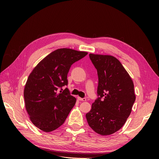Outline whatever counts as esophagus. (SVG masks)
<instances>
[{
  "mask_svg": "<svg viewBox=\"0 0 159 159\" xmlns=\"http://www.w3.org/2000/svg\"><path fill=\"white\" fill-rule=\"evenodd\" d=\"M78 99L79 100V101H86V98H80L79 97H78Z\"/></svg>",
  "mask_w": 159,
  "mask_h": 159,
  "instance_id": "obj_1",
  "label": "esophagus"
}]
</instances>
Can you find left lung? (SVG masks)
<instances>
[{"label": "left lung", "instance_id": "left-lung-1", "mask_svg": "<svg viewBox=\"0 0 159 159\" xmlns=\"http://www.w3.org/2000/svg\"><path fill=\"white\" fill-rule=\"evenodd\" d=\"M89 56L97 71L98 98L86 117L98 134L109 135L124 126L131 112L135 101L134 84L117 58L92 53Z\"/></svg>", "mask_w": 159, "mask_h": 159}]
</instances>
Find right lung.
<instances>
[{
    "mask_svg": "<svg viewBox=\"0 0 159 159\" xmlns=\"http://www.w3.org/2000/svg\"><path fill=\"white\" fill-rule=\"evenodd\" d=\"M87 54L58 49L43 58L29 75L24 90L25 106L31 121L40 130L52 131L65 122L76 98L62 87L68 85L71 66Z\"/></svg>",
    "mask_w": 159,
    "mask_h": 159,
    "instance_id": "add662e5",
    "label": "right lung"
}]
</instances>
